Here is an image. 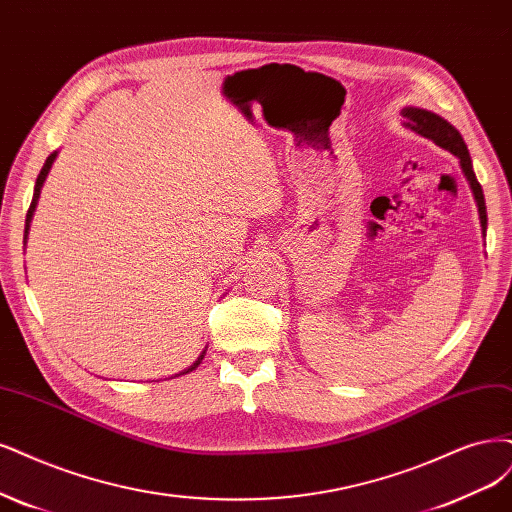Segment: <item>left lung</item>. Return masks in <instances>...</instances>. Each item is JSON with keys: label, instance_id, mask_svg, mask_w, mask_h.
Here are the masks:
<instances>
[{"label": "left lung", "instance_id": "8db88e82", "mask_svg": "<svg viewBox=\"0 0 512 512\" xmlns=\"http://www.w3.org/2000/svg\"><path fill=\"white\" fill-rule=\"evenodd\" d=\"M402 116H404V120H407V127L409 129H413L419 135L432 139L436 146L445 148V150H449L451 154H455L457 158H460L462 171H464V175L468 178V184L472 188V195H474V199H477V205H479L481 226L485 228L487 226V207H485L483 188H481V184L477 180V175H474L470 154H468V148L464 144V137L460 135V131H457L453 125H449L445 118H440L438 114H432L428 110L404 108Z\"/></svg>", "mask_w": 512, "mask_h": 512}]
</instances>
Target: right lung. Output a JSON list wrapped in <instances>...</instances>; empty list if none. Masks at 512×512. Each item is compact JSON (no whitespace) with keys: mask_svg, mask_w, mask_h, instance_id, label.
<instances>
[{"mask_svg":"<svg viewBox=\"0 0 512 512\" xmlns=\"http://www.w3.org/2000/svg\"><path fill=\"white\" fill-rule=\"evenodd\" d=\"M55 158H57V152H52L48 158H46V163H44V167H42V171H40V175H38V180H35V190H33V199H31V205H29V209H27V220H25V239H27V231H29V222H31V218H33V211H35V205H38V199H40V190H42V184H44V180H46V175H48V171H50V167H52V163H55ZM201 360H203V356L192 364L188 370H184V373H190V370H195L199 364H201ZM182 373V375H184Z\"/></svg>","mask_w":512,"mask_h":512,"instance_id":"obj_1","label":"right lung"}]
</instances>
